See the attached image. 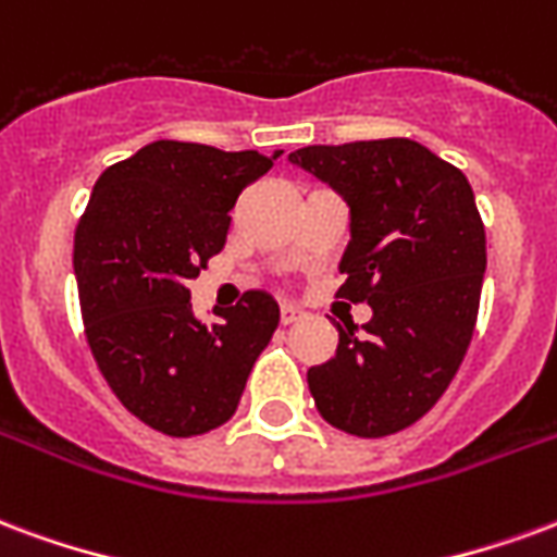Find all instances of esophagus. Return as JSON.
Instances as JSON below:
<instances>
[{"mask_svg":"<svg viewBox=\"0 0 557 557\" xmlns=\"http://www.w3.org/2000/svg\"><path fill=\"white\" fill-rule=\"evenodd\" d=\"M302 314H306V311H302L299 306H294V302H284V306H282V323H284V326H287V323H294V320H299Z\"/></svg>","mask_w":557,"mask_h":557,"instance_id":"34e87169","label":"esophagus"}]
</instances>
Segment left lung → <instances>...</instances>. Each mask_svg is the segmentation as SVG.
<instances>
[{"label":"left lung","mask_w":557,"mask_h":557,"mask_svg":"<svg viewBox=\"0 0 557 557\" xmlns=\"http://www.w3.org/2000/svg\"><path fill=\"white\" fill-rule=\"evenodd\" d=\"M287 160L350 207L338 294L373 311L362 329L338 326L308 388L332 428L380 440L430 412L469 350L484 222L466 174L412 139L308 145Z\"/></svg>","instance_id":"1"}]
</instances>
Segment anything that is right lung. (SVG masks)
<instances>
[{
  "label": "right lung",
  "instance_id": "right-lung-1",
  "mask_svg": "<svg viewBox=\"0 0 557 557\" xmlns=\"http://www.w3.org/2000/svg\"><path fill=\"white\" fill-rule=\"evenodd\" d=\"M258 150L150 141L97 177L73 239L85 335L117 400L165 436L225 424L278 326L246 290L219 320L193 314L186 282L222 251L237 195L273 169Z\"/></svg>",
  "mask_w": 557,
  "mask_h": 557
}]
</instances>
